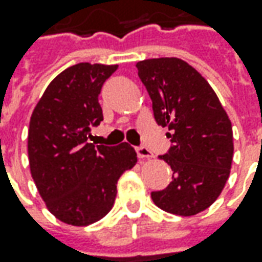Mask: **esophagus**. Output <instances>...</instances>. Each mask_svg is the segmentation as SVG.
Listing matches in <instances>:
<instances>
[{"label": "esophagus", "instance_id": "obj_1", "mask_svg": "<svg viewBox=\"0 0 262 262\" xmlns=\"http://www.w3.org/2000/svg\"><path fill=\"white\" fill-rule=\"evenodd\" d=\"M136 152H138V157H139V159H149L154 157V155H152V152H150L148 148H145V146H140V148H138L136 149Z\"/></svg>", "mask_w": 262, "mask_h": 262}]
</instances>
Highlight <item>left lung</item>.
<instances>
[{
	"label": "left lung",
	"instance_id": "8db88e82",
	"mask_svg": "<svg viewBox=\"0 0 262 262\" xmlns=\"http://www.w3.org/2000/svg\"><path fill=\"white\" fill-rule=\"evenodd\" d=\"M136 68L155 120L171 130L172 142L161 157L172 169V181L150 197L165 212L194 216L216 202L229 178L232 123L210 84L183 59H145Z\"/></svg>",
	"mask_w": 262,
	"mask_h": 262
}]
</instances>
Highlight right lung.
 I'll return each mask as SVG.
<instances>
[{
    "instance_id": "1",
    "label": "right lung",
    "mask_w": 262,
    "mask_h": 262,
    "mask_svg": "<svg viewBox=\"0 0 262 262\" xmlns=\"http://www.w3.org/2000/svg\"><path fill=\"white\" fill-rule=\"evenodd\" d=\"M117 65L77 63L50 82L29 127V164L49 212L63 223L86 226L112 210L117 181L136 165L129 143H90V127L103 120L98 94Z\"/></svg>"
}]
</instances>
